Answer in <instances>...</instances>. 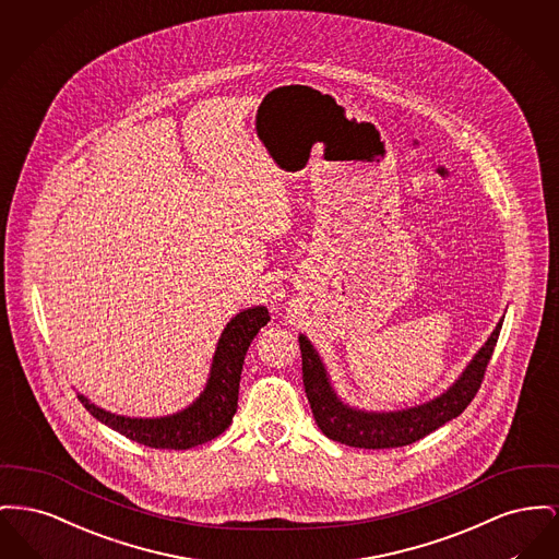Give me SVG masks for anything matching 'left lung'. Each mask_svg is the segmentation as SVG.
Instances as JSON below:
<instances>
[{
    "instance_id": "obj_1",
    "label": "left lung",
    "mask_w": 559,
    "mask_h": 559,
    "mask_svg": "<svg viewBox=\"0 0 559 559\" xmlns=\"http://www.w3.org/2000/svg\"><path fill=\"white\" fill-rule=\"evenodd\" d=\"M500 328L502 320L497 323L481 349L473 355L461 377L441 395L412 408L389 412L361 411L343 402L330 382V374L320 353L305 334H298L305 393L318 427L330 440L368 450L400 448L423 440L469 406L497 347Z\"/></svg>"
}]
</instances>
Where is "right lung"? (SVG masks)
Instances as JSON below:
<instances>
[{
	"label": "right lung",
	"instance_id": "right-lung-1",
	"mask_svg": "<svg viewBox=\"0 0 559 559\" xmlns=\"http://www.w3.org/2000/svg\"><path fill=\"white\" fill-rule=\"evenodd\" d=\"M266 322L269 311L263 305L243 309L231 318L216 343L204 391L193 404L180 412L155 418H136L105 411L92 404L84 393H78V400L96 420L116 429L128 440L139 441L148 448L189 450L206 443L218 438L234 420L243 357Z\"/></svg>",
	"mask_w": 559,
	"mask_h": 559
}]
</instances>
